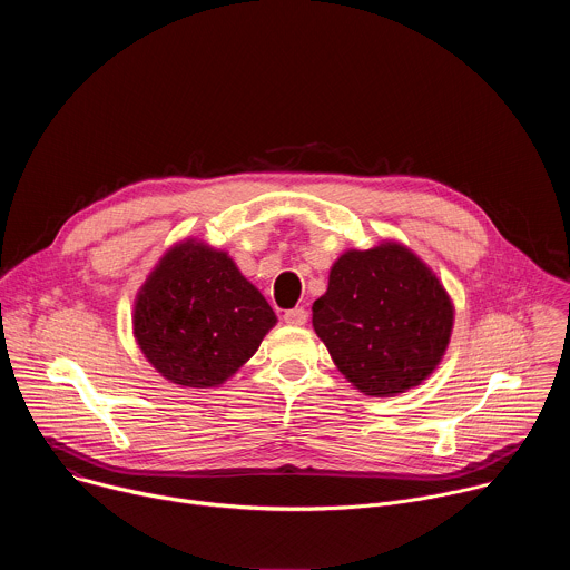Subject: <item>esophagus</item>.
<instances>
[{"label": "esophagus", "mask_w": 570, "mask_h": 570, "mask_svg": "<svg viewBox=\"0 0 570 570\" xmlns=\"http://www.w3.org/2000/svg\"><path fill=\"white\" fill-rule=\"evenodd\" d=\"M306 320H308V311L302 306L284 311V322L293 324V327H302V324H306Z\"/></svg>", "instance_id": "esophagus-1"}]
</instances>
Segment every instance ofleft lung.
I'll return each mask as SVG.
<instances>
[{"mask_svg":"<svg viewBox=\"0 0 570 570\" xmlns=\"http://www.w3.org/2000/svg\"><path fill=\"white\" fill-rule=\"evenodd\" d=\"M453 304L409 248L381 243L345 253L313 302V330L338 370L370 396L420 385L442 361Z\"/></svg>","mask_w":570,"mask_h":570,"instance_id":"left-lung-1","label":"left lung"}]
</instances>
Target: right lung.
I'll use <instances>...</instances> for the list:
<instances>
[{
    "mask_svg": "<svg viewBox=\"0 0 570 570\" xmlns=\"http://www.w3.org/2000/svg\"><path fill=\"white\" fill-rule=\"evenodd\" d=\"M277 322L271 304L234 262L185 240L148 275L135 302V338L171 383L214 387L262 345Z\"/></svg>",
    "mask_w": 570,
    "mask_h": 570,
    "instance_id": "obj_1",
    "label": "right lung"
}]
</instances>
